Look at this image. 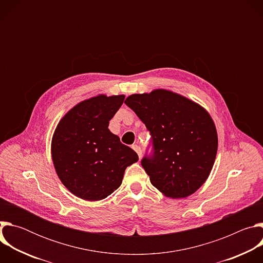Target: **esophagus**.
I'll list each match as a JSON object with an SVG mask.
<instances>
[{
    "label": "esophagus",
    "instance_id": "esophagus-1",
    "mask_svg": "<svg viewBox=\"0 0 263 263\" xmlns=\"http://www.w3.org/2000/svg\"><path fill=\"white\" fill-rule=\"evenodd\" d=\"M133 149H134V151L137 153V155H138V157H139V159L142 157V152H141V148L137 145V144H134L133 146Z\"/></svg>",
    "mask_w": 263,
    "mask_h": 263
}]
</instances>
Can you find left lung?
I'll return each instance as SVG.
<instances>
[{"label":"left lung","mask_w":263,"mask_h":263,"mask_svg":"<svg viewBox=\"0 0 263 263\" xmlns=\"http://www.w3.org/2000/svg\"><path fill=\"white\" fill-rule=\"evenodd\" d=\"M151 133L154 155L141 164L165 197L195 194L208 179L217 152V132L209 112L197 102L158 88L125 100Z\"/></svg>","instance_id":"obj_1"}]
</instances>
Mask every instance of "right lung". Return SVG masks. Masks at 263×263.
<instances>
[{"instance_id":"right-lung-1","label":"right lung","mask_w":263,"mask_h":263,"mask_svg":"<svg viewBox=\"0 0 263 263\" xmlns=\"http://www.w3.org/2000/svg\"><path fill=\"white\" fill-rule=\"evenodd\" d=\"M125 95H98L70 108L59 121L51 142L58 178L76 197L100 201L122 184L127 166L138 161L133 149L108 129Z\"/></svg>"}]
</instances>
